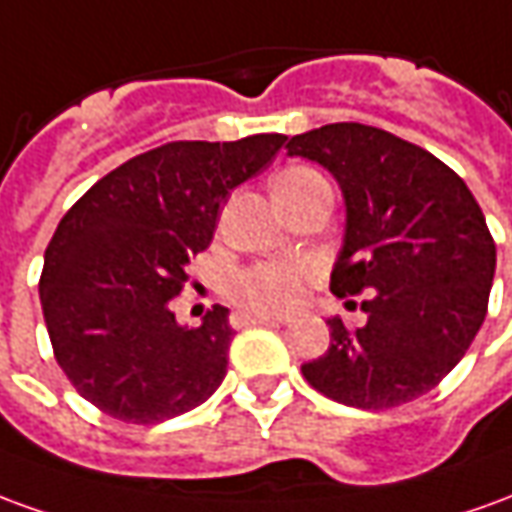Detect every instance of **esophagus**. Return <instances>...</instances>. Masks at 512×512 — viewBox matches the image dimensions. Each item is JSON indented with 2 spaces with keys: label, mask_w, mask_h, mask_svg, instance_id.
<instances>
[{
  "label": "esophagus",
  "mask_w": 512,
  "mask_h": 512,
  "mask_svg": "<svg viewBox=\"0 0 512 512\" xmlns=\"http://www.w3.org/2000/svg\"><path fill=\"white\" fill-rule=\"evenodd\" d=\"M232 321H235L238 327H246V324H285L288 318L266 316V313H235Z\"/></svg>",
  "instance_id": "obj_1"
}]
</instances>
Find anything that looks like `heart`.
Instances as JSON below:
<instances>
[{
	"instance_id": "b5f03b06",
	"label": "heart",
	"mask_w": 512,
	"mask_h": 512,
	"mask_svg": "<svg viewBox=\"0 0 512 512\" xmlns=\"http://www.w3.org/2000/svg\"><path fill=\"white\" fill-rule=\"evenodd\" d=\"M302 174H313L307 169H291L282 177H302ZM280 177V180H282ZM313 274L310 263H288V260H277V263H260V266L238 271L230 282L232 296L249 310H260V313H285L302 302V291H305V280Z\"/></svg>"
}]
</instances>
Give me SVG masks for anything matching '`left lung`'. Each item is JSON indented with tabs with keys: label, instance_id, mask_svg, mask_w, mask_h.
I'll list each match as a JSON object with an SVG mask.
<instances>
[{
	"label": "left lung",
	"instance_id": "obj_1",
	"mask_svg": "<svg viewBox=\"0 0 512 512\" xmlns=\"http://www.w3.org/2000/svg\"><path fill=\"white\" fill-rule=\"evenodd\" d=\"M285 149L341 188L330 291L374 293L360 330L327 318L330 349L302 366L305 380L363 410L418 399L463 360L488 313L496 246L477 199L427 149L366 124H324Z\"/></svg>",
	"mask_w": 512,
	"mask_h": 512
}]
</instances>
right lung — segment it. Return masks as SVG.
I'll use <instances>...</instances> for the list:
<instances>
[{
  "instance_id": "add662e5",
  "label": "right lung",
  "mask_w": 512,
  "mask_h": 512,
  "mask_svg": "<svg viewBox=\"0 0 512 512\" xmlns=\"http://www.w3.org/2000/svg\"><path fill=\"white\" fill-rule=\"evenodd\" d=\"M285 135L177 141L132 157L60 219L46 246L41 307L60 368L107 416L160 424L213 396L235 330L213 307L180 324L171 299L213 241L232 188L266 169Z\"/></svg>"
}]
</instances>
